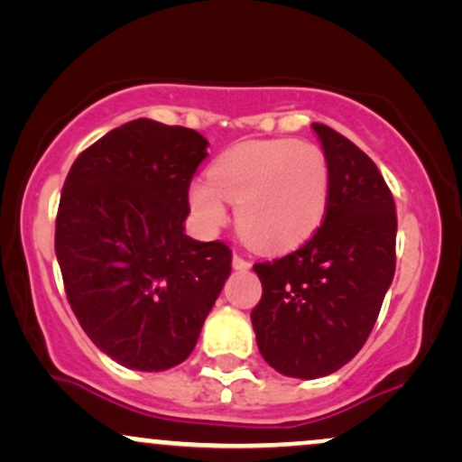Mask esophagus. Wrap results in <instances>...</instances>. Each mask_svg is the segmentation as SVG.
I'll return each mask as SVG.
<instances>
[{
    "label": "esophagus",
    "instance_id": "1",
    "mask_svg": "<svg viewBox=\"0 0 462 462\" xmlns=\"http://www.w3.org/2000/svg\"><path fill=\"white\" fill-rule=\"evenodd\" d=\"M232 267L238 269V272H245V269L252 267V263L245 261V258H241L238 254H235V256H232Z\"/></svg>",
    "mask_w": 462,
    "mask_h": 462
}]
</instances>
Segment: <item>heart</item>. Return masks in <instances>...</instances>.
Returning <instances> with one entry per match:
<instances>
[{"label": "heart", "mask_w": 462, "mask_h": 462, "mask_svg": "<svg viewBox=\"0 0 462 462\" xmlns=\"http://www.w3.org/2000/svg\"><path fill=\"white\" fill-rule=\"evenodd\" d=\"M193 213L208 227L236 204L241 235L263 252H286L319 230L330 204V164L321 147L295 139L247 141L221 153L208 182L189 190Z\"/></svg>", "instance_id": "heart-1"}]
</instances>
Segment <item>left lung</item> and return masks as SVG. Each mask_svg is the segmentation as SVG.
Returning a JSON list of instances; mask_svg holds the SVG:
<instances>
[{"label":"left lung","mask_w":462,"mask_h":462,"mask_svg":"<svg viewBox=\"0 0 462 462\" xmlns=\"http://www.w3.org/2000/svg\"><path fill=\"white\" fill-rule=\"evenodd\" d=\"M330 164V204L295 252L254 264L263 298L252 326L263 358L291 378L315 380L349 363L367 341L395 273V201L374 161L312 124Z\"/></svg>","instance_id":"obj_1"}]
</instances>
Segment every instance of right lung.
<instances>
[{
	"mask_svg": "<svg viewBox=\"0 0 462 462\" xmlns=\"http://www.w3.org/2000/svg\"><path fill=\"white\" fill-rule=\"evenodd\" d=\"M206 147L199 132L136 119L79 153L62 187L56 258L67 300L95 346L128 369L187 360L230 275L226 243L184 232Z\"/></svg>",
	"mask_w": 462,
	"mask_h": 462,
	"instance_id": "1",
	"label": "right lung"
}]
</instances>
